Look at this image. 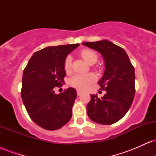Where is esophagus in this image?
Returning <instances> with one entry per match:
<instances>
[{
	"label": "esophagus",
	"instance_id": "34e87169",
	"mask_svg": "<svg viewBox=\"0 0 156 156\" xmlns=\"http://www.w3.org/2000/svg\"><path fill=\"white\" fill-rule=\"evenodd\" d=\"M82 94V92L81 91H80V90H77V94H78V96H80V94Z\"/></svg>",
	"mask_w": 156,
	"mask_h": 156
}]
</instances>
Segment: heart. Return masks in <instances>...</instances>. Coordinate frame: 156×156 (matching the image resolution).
<instances>
[{"mask_svg":"<svg viewBox=\"0 0 156 156\" xmlns=\"http://www.w3.org/2000/svg\"><path fill=\"white\" fill-rule=\"evenodd\" d=\"M80 55L89 64H94L98 60V54L92 50L86 49L81 51ZM65 72L69 73L72 69V58L68 55L64 62ZM96 80V76L92 73L88 74H77L73 76L69 80V85L80 90H87Z\"/></svg>","mask_w":156,"mask_h":156,"instance_id":"1","label":"heart"}]
</instances>
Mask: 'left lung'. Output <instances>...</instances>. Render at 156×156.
<instances>
[{"label":"left lung","instance_id":"left-lung-1","mask_svg":"<svg viewBox=\"0 0 156 156\" xmlns=\"http://www.w3.org/2000/svg\"><path fill=\"white\" fill-rule=\"evenodd\" d=\"M83 44L99 52L105 67L98 83L106 93L101 98L91 94V101L87 106V114L99 124H114L124 117L133 103L135 69L125 50L110 41L83 42Z\"/></svg>","mask_w":156,"mask_h":156}]
</instances>
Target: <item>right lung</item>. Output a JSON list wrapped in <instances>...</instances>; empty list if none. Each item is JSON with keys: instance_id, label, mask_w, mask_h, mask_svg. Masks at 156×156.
<instances>
[{"instance_id": "right-lung-1", "label": "right lung", "mask_w": 156, "mask_h": 156, "mask_svg": "<svg viewBox=\"0 0 156 156\" xmlns=\"http://www.w3.org/2000/svg\"><path fill=\"white\" fill-rule=\"evenodd\" d=\"M79 44L47 47L33 54L24 69L21 97L28 115L44 129H59L70 120L77 97L75 89L56 94L64 83V62Z\"/></svg>"}]
</instances>
